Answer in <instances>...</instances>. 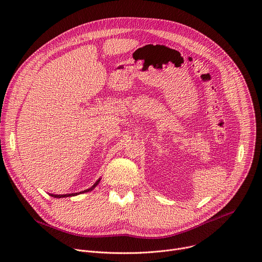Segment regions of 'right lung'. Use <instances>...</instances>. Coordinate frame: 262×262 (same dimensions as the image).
Masks as SVG:
<instances>
[{
  "instance_id": "obj_1",
  "label": "right lung",
  "mask_w": 262,
  "mask_h": 262,
  "mask_svg": "<svg viewBox=\"0 0 262 262\" xmlns=\"http://www.w3.org/2000/svg\"><path fill=\"white\" fill-rule=\"evenodd\" d=\"M100 179L101 178H98V180L91 186L90 189H87L85 191H82V192H79V193H72V194H65V195H54V194H50V196L54 197V198H66V197H72V196H77V195H80V194H84V193H88V192H91L92 190L95 189V186L100 182Z\"/></svg>"
}]
</instances>
